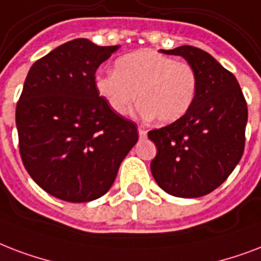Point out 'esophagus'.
Instances as JSON below:
<instances>
[{
  "mask_svg": "<svg viewBox=\"0 0 261 261\" xmlns=\"http://www.w3.org/2000/svg\"><path fill=\"white\" fill-rule=\"evenodd\" d=\"M137 130H139V136H140V139H144V137L147 136V130H145V128H143V126H139Z\"/></svg>",
  "mask_w": 261,
  "mask_h": 261,
  "instance_id": "34e87169",
  "label": "esophagus"
}]
</instances>
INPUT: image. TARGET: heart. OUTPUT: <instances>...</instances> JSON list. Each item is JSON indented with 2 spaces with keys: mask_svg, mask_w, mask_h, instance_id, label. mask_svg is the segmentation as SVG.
<instances>
[{
  "mask_svg": "<svg viewBox=\"0 0 261 261\" xmlns=\"http://www.w3.org/2000/svg\"><path fill=\"white\" fill-rule=\"evenodd\" d=\"M116 70L95 74V88L113 112L125 116L135 102L144 120L173 124L195 103L199 77L195 68L153 50L125 54L114 64Z\"/></svg>",
  "mask_w": 261,
  "mask_h": 261,
  "instance_id": "b5f03b06",
  "label": "heart"
}]
</instances>
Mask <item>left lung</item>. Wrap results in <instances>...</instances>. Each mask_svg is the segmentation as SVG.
<instances>
[{
	"label": "left lung",
	"mask_w": 261,
	"mask_h": 261,
	"mask_svg": "<svg viewBox=\"0 0 261 261\" xmlns=\"http://www.w3.org/2000/svg\"><path fill=\"white\" fill-rule=\"evenodd\" d=\"M195 68L199 90L189 112L173 124L149 130L158 148L151 173L175 197H201L231 174L244 152L248 108L234 74L201 48L161 50Z\"/></svg>",
	"instance_id": "1"
}]
</instances>
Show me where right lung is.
I'll list each match as a JSON object with an SVG mask.
<instances>
[{"instance_id": "1", "label": "right lung", "mask_w": 261, "mask_h": 261, "mask_svg": "<svg viewBox=\"0 0 261 261\" xmlns=\"http://www.w3.org/2000/svg\"><path fill=\"white\" fill-rule=\"evenodd\" d=\"M120 46L80 38L34 64L16 106L20 155L43 191L70 203L99 199L137 143L135 122L95 88V72Z\"/></svg>"}]
</instances>
